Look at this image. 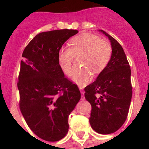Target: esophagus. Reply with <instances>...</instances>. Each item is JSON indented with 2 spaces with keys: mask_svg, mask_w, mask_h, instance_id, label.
I'll return each mask as SVG.
<instances>
[{
  "mask_svg": "<svg viewBox=\"0 0 149 149\" xmlns=\"http://www.w3.org/2000/svg\"><path fill=\"white\" fill-rule=\"evenodd\" d=\"M79 89H80V90H81V94H82V98H83V99H84V91L83 90V87H81V86H80V87H79Z\"/></svg>",
  "mask_w": 149,
  "mask_h": 149,
  "instance_id": "obj_1",
  "label": "esophagus"
}]
</instances>
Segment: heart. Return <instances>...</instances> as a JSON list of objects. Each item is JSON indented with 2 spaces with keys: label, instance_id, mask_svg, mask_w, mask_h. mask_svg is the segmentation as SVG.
<instances>
[{
  "label": "heart",
  "instance_id": "obj_1",
  "mask_svg": "<svg viewBox=\"0 0 149 149\" xmlns=\"http://www.w3.org/2000/svg\"><path fill=\"white\" fill-rule=\"evenodd\" d=\"M70 47H62L58 52V63L62 70L69 74L74 56L84 54L81 60L84 68L74 69L71 77L76 84L85 86L90 81L92 74H98L107 66L111 60L113 49L109 43L93 33H82L72 39Z\"/></svg>",
  "mask_w": 149,
  "mask_h": 149
}]
</instances>
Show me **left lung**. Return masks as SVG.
Segmentation results:
<instances>
[{
	"mask_svg": "<svg viewBox=\"0 0 149 149\" xmlns=\"http://www.w3.org/2000/svg\"><path fill=\"white\" fill-rule=\"evenodd\" d=\"M111 42L113 54L97 79L85 87V98L92 106L89 123L97 133L109 134L122 126L132 97L131 71L122 45L101 30Z\"/></svg>",
	"mask_w": 149,
	"mask_h": 149,
	"instance_id": "obj_1",
	"label": "left lung"
}]
</instances>
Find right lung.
Wrapping results in <instances>:
<instances>
[{
  "instance_id": "obj_1",
  "label": "right lung",
  "mask_w": 149,
  "mask_h": 149,
  "mask_svg": "<svg viewBox=\"0 0 149 149\" xmlns=\"http://www.w3.org/2000/svg\"><path fill=\"white\" fill-rule=\"evenodd\" d=\"M76 30L37 34L26 46L18 75L19 107L31 131L42 139L56 142L68 131V116L81 99L76 84L59 65V50Z\"/></svg>"
}]
</instances>
